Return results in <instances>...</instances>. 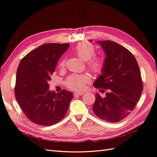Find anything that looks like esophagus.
Returning <instances> with one entry per match:
<instances>
[{"label":"esophagus","instance_id":"obj_1","mask_svg":"<svg viewBox=\"0 0 157 157\" xmlns=\"http://www.w3.org/2000/svg\"><path fill=\"white\" fill-rule=\"evenodd\" d=\"M84 93L83 92H75L74 93V96H81V95L84 94Z\"/></svg>","mask_w":157,"mask_h":157}]
</instances>
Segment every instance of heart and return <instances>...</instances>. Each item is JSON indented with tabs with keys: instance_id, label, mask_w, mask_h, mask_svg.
<instances>
[{
	"instance_id": "1",
	"label": "heart",
	"mask_w": 157,
	"mask_h": 157,
	"mask_svg": "<svg viewBox=\"0 0 157 157\" xmlns=\"http://www.w3.org/2000/svg\"><path fill=\"white\" fill-rule=\"evenodd\" d=\"M73 52L84 61H87V66L90 71L95 74L100 73L104 66V61L102 59L94 57L96 50L94 46L86 42H81L73 49ZM65 60L59 63L60 67H63ZM90 78L88 75H72L66 80L65 84L69 88L80 91L85 88L86 84L90 81Z\"/></svg>"
}]
</instances>
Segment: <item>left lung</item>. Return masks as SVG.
I'll return each instance as SVG.
<instances>
[{
  "label": "left lung",
  "mask_w": 157,
  "mask_h": 157,
  "mask_svg": "<svg viewBox=\"0 0 157 157\" xmlns=\"http://www.w3.org/2000/svg\"><path fill=\"white\" fill-rule=\"evenodd\" d=\"M96 42L101 46L105 58L101 75L94 86L108 92L104 98L96 94L92 109L101 119L117 122L129 115L141 96L143 82L140 68L134 56L124 47L111 40Z\"/></svg>",
  "instance_id": "8db88e82"
}]
</instances>
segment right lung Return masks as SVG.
<instances>
[{
	"label": "right lung",
	"mask_w": 157,
	"mask_h": 157,
	"mask_svg": "<svg viewBox=\"0 0 157 157\" xmlns=\"http://www.w3.org/2000/svg\"><path fill=\"white\" fill-rule=\"evenodd\" d=\"M69 47V43L42 44L28 53L18 65L16 99L27 117L37 124L49 126L59 122L73 98L66 90L50 91L48 84L59 59Z\"/></svg>",
	"instance_id": "obj_1"
}]
</instances>
